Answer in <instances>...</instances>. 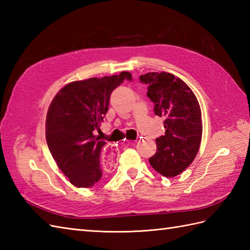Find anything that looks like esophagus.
I'll return each instance as SVG.
<instances>
[{
	"label": "esophagus",
	"mask_w": 250,
	"mask_h": 250,
	"mask_svg": "<svg viewBox=\"0 0 250 250\" xmlns=\"http://www.w3.org/2000/svg\"><path fill=\"white\" fill-rule=\"evenodd\" d=\"M132 144H134V143H136V141H131ZM104 155H103V158H105V160L107 162V164H110L113 162H116L117 160V149L116 147L114 145H107L106 146V148H104Z\"/></svg>",
	"instance_id": "esophagus-1"
}]
</instances>
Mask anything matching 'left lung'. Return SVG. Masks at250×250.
Segmentation results:
<instances>
[{
  "label": "left lung",
  "instance_id": "1",
  "mask_svg": "<svg viewBox=\"0 0 250 250\" xmlns=\"http://www.w3.org/2000/svg\"><path fill=\"white\" fill-rule=\"evenodd\" d=\"M147 95L155 104V114L164 118L166 133L156 140L157 151L150 166L166 177L177 176L199 151L202 140V114L199 101L188 84L167 72L147 73L140 77Z\"/></svg>",
  "mask_w": 250,
  "mask_h": 250
}]
</instances>
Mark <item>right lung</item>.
Returning <instances> with one entry per match:
<instances>
[{
	"mask_svg": "<svg viewBox=\"0 0 250 250\" xmlns=\"http://www.w3.org/2000/svg\"><path fill=\"white\" fill-rule=\"evenodd\" d=\"M131 81L129 72L65 84L51 101L46 117V141L51 156L71 184L89 188L102 177L101 151L106 144L94 135L108 110L113 90Z\"/></svg>",
	"mask_w": 250,
	"mask_h": 250,
	"instance_id": "obj_1",
	"label": "right lung"
}]
</instances>
